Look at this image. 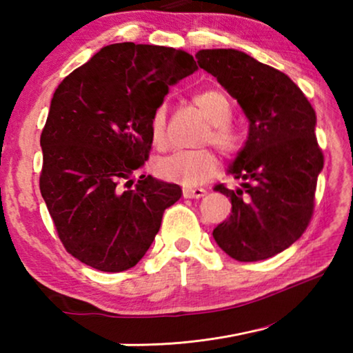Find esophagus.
<instances>
[{"mask_svg":"<svg viewBox=\"0 0 353 353\" xmlns=\"http://www.w3.org/2000/svg\"><path fill=\"white\" fill-rule=\"evenodd\" d=\"M182 194H183V198H188V199H199V198H202V196H205V190H202V188H183Z\"/></svg>","mask_w":353,"mask_h":353,"instance_id":"esophagus-1","label":"esophagus"}]
</instances>
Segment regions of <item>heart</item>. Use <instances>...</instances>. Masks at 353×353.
Listing matches in <instances>:
<instances>
[{
	"label": "heart",
	"instance_id": "b5f03b06",
	"mask_svg": "<svg viewBox=\"0 0 353 353\" xmlns=\"http://www.w3.org/2000/svg\"><path fill=\"white\" fill-rule=\"evenodd\" d=\"M193 103L208 119V129L202 135V143H212L224 157H235L243 149V139L230 126L232 104L227 94L218 88H207L193 97ZM166 132V107L159 105L149 121V135L154 146L163 148ZM155 174L166 182L194 188L216 174L218 157L210 149L177 151L159 159L154 166Z\"/></svg>",
	"mask_w": 353,
	"mask_h": 353
}]
</instances>
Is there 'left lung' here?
<instances>
[{
	"instance_id": "obj_1",
	"label": "left lung",
	"mask_w": 353,
	"mask_h": 353,
	"mask_svg": "<svg viewBox=\"0 0 353 353\" xmlns=\"http://www.w3.org/2000/svg\"><path fill=\"white\" fill-rule=\"evenodd\" d=\"M196 59L249 119L246 145L229 168L241 187H214L230 198L232 214L213 238L238 261L266 260L297 241L313 216L324 166L314 109L288 76L246 52L201 50Z\"/></svg>"
}]
</instances>
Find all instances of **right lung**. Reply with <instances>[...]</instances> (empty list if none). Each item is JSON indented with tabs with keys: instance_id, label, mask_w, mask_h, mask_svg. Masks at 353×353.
<instances>
[{
	"instance_id": "right-lung-1",
	"label": "right lung",
	"mask_w": 353,
	"mask_h": 353,
	"mask_svg": "<svg viewBox=\"0 0 353 353\" xmlns=\"http://www.w3.org/2000/svg\"><path fill=\"white\" fill-rule=\"evenodd\" d=\"M198 70L182 50L104 46L59 83L40 135V193L63 248L104 272L134 268L182 190L134 172L149 159L152 112Z\"/></svg>"
}]
</instances>
